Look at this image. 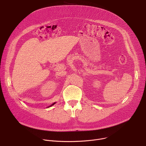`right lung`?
Returning <instances> with one entry per match:
<instances>
[{"label": "right lung", "instance_id": "add662e5", "mask_svg": "<svg viewBox=\"0 0 146 146\" xmlns=\"http://www.w3.org/2000/svg\"><path fill=\"white\" fill-rule=\"evenodd\" d=\"M54 105V103H53V104H52V105H50V106H48V108H50V107H51V106H52V105Z\"/></svg>", "mask_w": 146, "mask_h": 146}]
</instances>
